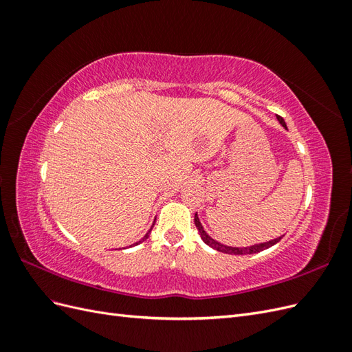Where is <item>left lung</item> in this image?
Wrapping results in <instances>:
<instances>
[{
    "instance_id": "1",
    "label": "left lung",
    "mask_w": 352,
    "mask_h": 352,
    "mask_svg": "<svg viewBox=\"0 0 352 352\" xmlns=\"http://www.w3.org/2000/svg\"><path fill=\"white\" fill-rule=\"evenodd\" d=\"M278 120H279V123L285 127L286 129V123H285V120L282 119L280 116H278ZM194 221H195V226H197V229H198V232H199V236H201V239L204 241L208 247H211L212 250H216V251H220V252H225V254H233V255H247V254H255V252H260V251H263V250H267V248H270V247H273L274 243H278L280 239H282V236H279V238H276V239H272V241H267V242H261V243H254V245H251V247H229V245H225V243H220V242H217L216 239H212L208 233L204 230V228H202V225H201V221H199V219H198V214H195V219H194Z\"/></svg>"
}]
</instances>
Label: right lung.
I'll use <instances>...</instances> for the list:
<instances>
[{"mask_svg":"<svg viewBox=\"0 0 352 352\" xmlns=\"http://www.w3.org/2000/svg\"><path fill=\"white\" fill-rule=\"evenodd\" d=\"M153 228H154V223H153V226H151V229H153ZM151 229L146 232V235H145V236H144V238H142L141 241H138V242H136V243H133V245H138V243H141V242H144L145 239H148V236H150V233H151Z\"/></svg>","mask_w":352,"mask_h":352,"instance_id":"1","label":"right lung"}]
</instances>
